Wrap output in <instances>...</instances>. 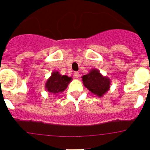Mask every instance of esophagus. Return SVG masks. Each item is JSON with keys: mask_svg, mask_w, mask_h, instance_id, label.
Instances as JSON below:
<instances>
[{"mask_svg": "<svg viewBox=\"0 0 150 150\" xmlns=\"http://www.w3.org/2000/svg\"><path fill=\"white\" fill-rule=\"evenodd\" d=\"M74 77H75V78H79V76H80V75H79V72H74Z\"/></svg>", "mask_w": 150, "mask_h": 150, "instance_id": "esophagus-1", "label": "esophagus"}]
</instances>
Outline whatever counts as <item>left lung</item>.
Here are the masks:
<instances>
[{
  "instance_id": "obj_1",
  "label": "left lung",
  "mask_w": 150,
  "mask_h": 150,
  "mask_svg": "<svg viewBox=\"0 0 150 150\" xmlns=\"http://www.w3.org/2000/svg\"><path fill=\"white\" fill-rule=\"evenodd\" d=\"M82 79L85 87L99 97L103 96L110 88V79L103 76L97 69H91L88 73L82 76Z\"/></svg>"
}]
</instances>
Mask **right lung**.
<instances>
[{
	"mask_svg": "<svg viewBox=\"0 0 150 150\" xmlns=\"http://www.w3.org/2000/svg\"><path fill=\"white\" fill-rule=\"evenodd\" d=\"M71 81V77L62 75L58 71H54L51 73L50 78L47 80L45 88L50 93L54 96H57L59 93H62L65 90Z\"/></svg>",
	"mask_w": 150,
	"mask_h": 150,
	"instance_id": "1",
	"label": "right lung"
}]
</instances>
